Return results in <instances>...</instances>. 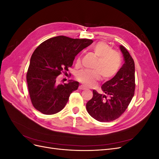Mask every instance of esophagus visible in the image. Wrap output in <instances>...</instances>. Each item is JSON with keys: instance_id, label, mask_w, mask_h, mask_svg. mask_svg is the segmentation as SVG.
Here are the masks:
<instances>
[{"instance_id": "esophagus-1", "label": "esophagus", "mask_w": 159, "mask_h": 159, "mask_svg": "<svg viewBox=\"0 0 159 159\" xmlns=\"http://www.w3.org/2000/svg\"><path fill=\"white\" fill-rule=\"evenodd\" d=\"M79 89H81V90H84V89H85L86 88L84 87V85H80V87H79Z\"/></svg>"}]
</instances>
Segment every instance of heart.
I'll return each mask as SVG.
<instances>
[{"instance_id": "heart-1", "label": "heart", "mask_w": 159, "mask_h": 159, "mask_svg": "<svg viewBox=\"0 0 159 159\" xmlns=\"http://www.w3.org/2000/svg\"><path fill=\"white\" fill-rule=\"evenodd\" d=\"M92 51L98 57L93 66V70H81L76 74L77 80L87 87L94 85L102 76L105 80L111 79L118 73L121 65L120 53L112 50L111 46L106 42H98L92 47ZM76 63H81V56L77 57Z\"/></svg>"}]
</instances>
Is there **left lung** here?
Segmentation results:
<instances>
[{"instance_id":"obj_1","label":"left lung","mask_w":159,"mask_h":159,"mask_svg":"<svg viewBox=\"0 0 159 159\" xmlns=\"http://www.w3.org/2000/svg\"><path fill=\"white\" fill-rule=\"evenodd\" d=\"M125 64L113 78L102 86L105 95L93 90V98L86 104L91 117L100 122H109L125 111L135 89L134 62L123 46H120Z\"/></svg>"}]
</instances>
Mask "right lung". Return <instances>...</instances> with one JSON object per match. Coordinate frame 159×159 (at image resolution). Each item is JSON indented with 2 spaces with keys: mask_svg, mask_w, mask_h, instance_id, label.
Listing matches in <instances>:
<instances>
[{
  "mask_svg": "<svg viewBox=\"0 0 159 159\" xmlns=\"http://www.w3.org/2000/svg\"><path fill=\"white\" fill-rule=\"evenodd\" d=\"M93 42L90 39L53 37L43 42L33 52L26 74L28 92L32 105L45 115L60 112L70 94L79 87L78 81L57 84L56 79L66 74L75 56Z\"/></svg>",
  "mask_w": 159,
  "mask_h": 159,
  "instance_id": "1",
  "label": "right lung"
}]
</instances>
